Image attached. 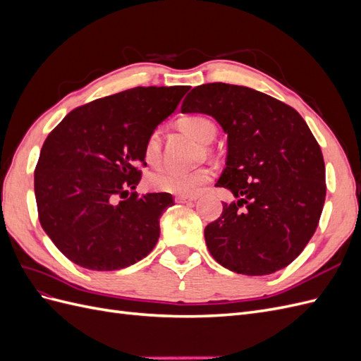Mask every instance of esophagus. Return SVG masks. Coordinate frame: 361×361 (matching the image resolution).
<instances>
[{
	"mask_svg": "<svg viewBox=\"0 0 361 361\" xmlns=\"http://www.w3.org/2000/svg\"><path fill=\"white\" fill-rule=\"evenodd\" d=\"M197 199H199L197 195H178L176 202L178 203H187V202H194V200H197Z\"/></svg>",
	"mask_w": 361,
	"mask_h": 361,
	"instance_id": "obj_1",
	"label": "esophagus"
}]
</instances>
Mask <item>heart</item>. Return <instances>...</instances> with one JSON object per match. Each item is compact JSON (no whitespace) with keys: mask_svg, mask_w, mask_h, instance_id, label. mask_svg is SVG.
<instances>
[{"mask_svg":"<svg viewBox=\"0 0 361 361\" xmlns=\"http://www.w3.org/2000/svg\"><path fill=\"white\" fill-rule=\"evenodd\" d=\"M183 130L194 137L200 143H211L216 134V128L209 117L192 114L180 120ZM161 157V137L159 133H152L145 143V158L147 162L155 164ZM212 171L206 167L180 170V169H164L152 174L149 178L150 188L162 192L176 195H194L197 194L203 185L211 180Z\"/></svg>","mask_w":361,"mask_h":361,"instance_id":"1","label":"heart"}]
</instances>
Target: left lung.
Segmentation results:
<instances>
[{"instance_id":"left-lung-1","label":"left lung","mask_w":361,"mask_h":361,"mask_svg":"<svg viewBox=\"0 0 361 361\" xmlns=\"http://www.w3.org/2000/svg\"><path fill=\"white\" fill-rule=\"evenodd\" d=\"M182 113L212 116L227 134L216 187L236 202L204 228L212 257L238 274L267 276L300 256L325 202L322 152L292 106L243 85L212 82L185 97Z\"/></svg>"}]
</instances>
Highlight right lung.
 <instances>
[{
    "label": "right lung",
    "instance_id": "obj_1",
    "mask_svg": "<svg viewBox=\"0 0 361 361\" xmlns=\"http://www.w3.org/2000/svg\"><path fill=\"white\" fill-rule=\"evenodd\" d=\"M188 85L135 87L75 108L43 143L35 171L39 220L73 264L114 271L158 243L169 192L138 197L145 143Z\"/></svg>",
    "mask_w": 361,
    "mask_h": 361
}]
</instances>
